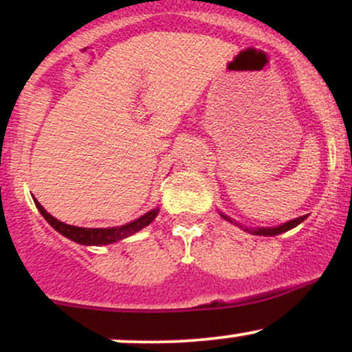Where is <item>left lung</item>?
Masks as SVG:
<instances>
[{
    "mask_svg": "<svg viewBox=\"0 0 352 352\" xmlns=\"http://www.w3.org/2000/svg\"><path fill=\"white\" fill-rule=\"evenodd\" d=\"M221 217L225 218V220H228V221H232L233 223V220L230 217H227V215H223V213H220ZM306 218H308V215H302V217H300V218H294V220H289V221H286V223H283V225H280V227H268V228H245V227H241V225H238V223H235V225H238V227H241L243 230H246V232H250V233H253V235H263V236H274V235H280V233H283V232H288V230H292V228H294L296 227V225H300L301 221H305Z\"/></svg>",
    "mask_w": 352,
    "mask_h": 352,
    "instance_id": "obj_1",
    "label": "left lung"
}]
</instances>
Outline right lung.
Returning a JSON list of instances; mask_svg holds the SVG:
<instances>
[{"label":"right lung","instance_id":"right-lung-1","mask_svg":"<svg viewBox=\"0 0 352 352\" xmlns=\"http://www.w3.org/2000/svg\"><path fill=\"white\" fill-rule=\"evenodd\" d=\"M34 204H36V207H38L39 212H41L44 220H46L47 223H50L51 227L56 230V232H59L63 236H66V238H69V240L76 241V243L87 245V246H91V245H94V246L111 245V243H116V241L122 240V238L134 235V233L139 232V230H142L144 227H147L148 223H152L153 218H155L157 213H159V208H153V210H151V212L145 213V215L137 218V220L131 221V223L122 225V227L80 228V227H72V225L63 223V221H59L58 218L50 215V213H47L46 210L43 208V205L39 204V201L36 199H34Z\"/></svg>","mask_w":352,"mask_h":352}]
</instances>
